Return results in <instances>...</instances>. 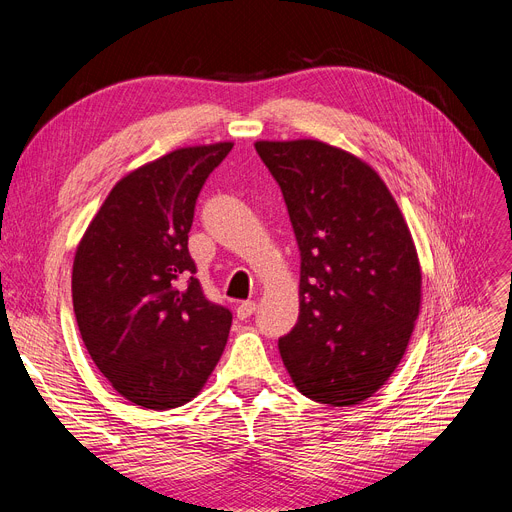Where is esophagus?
<instances>
[{
    "label": "esophagus",
    "instance_id": "obj_1",
    "mask_svg": "<svg viewBox=\"0 0 512 512\" xmlns=\"http://www.w3.org/2000/svg\"><path fill=\"white\" fill-rule=\"evenodd\" d=\"M255 309H257V303H255V301L240 303V305L236 307V317H238V319H247V317H251V315L255 313Z\"/></svg>",
    "mask_w": 512,
    "mask_h": 512
}]
</instances>
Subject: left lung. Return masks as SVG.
<instances>
[{"instance_id": "left-lung-1", "label": "left lung", "mask_w": 512, "mask_h": 512, "mask_svg": "<svg viewBox=\"0 0 512 512\" xmlns=\"http://www.w3.org/2000/svg\"><path fill=\"white\" fill-rule=\"evenodd\" d=\"M282 188L301 251L299 321L278 340L301 394L330 407L378 392L411 340L421 267L388 186L328 143L257 141Z\"/></svg>"}]
</instances>
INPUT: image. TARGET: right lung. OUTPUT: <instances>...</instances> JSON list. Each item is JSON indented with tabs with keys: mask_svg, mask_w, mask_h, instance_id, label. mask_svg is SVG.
Returning a JSON list of instances; mask_svg holds the SVG:
<instances>
[{
	"mask_svg": "<svg viewBox=\"0 0 512 512\" xmlns=\"http://www.w3.org/2000/svg\"><path fill=\"white\" fill-rule=\"evenodd\" d=\"M232 145L182 147L132 170L78 242L80 336L114 390L143 409L186 405L224 353L232 313L205 299L188 232L207 176Z\"/></svg>",
	"mask_w": 512,
	"mask_h": 512,
	"instance_id": "add662e5",
	"label": "right lung"
}]
</instances>
